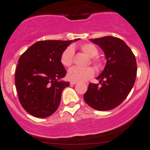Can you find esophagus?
Returning a JSON list of instances; mask_svg holds the SVG:
<instances>
[{
	"instance_id": "esophagus-1",
	"label": "esophagus",
	"mask_w": 150,
	"mask_h": 150,
	"mask_svg": "<svg viewBox=\"0 0 150 150\" xmlns=\"http://www.w3.org/2000/svg\"><path fill=\"white\" fill-rule=\"evenodd\" d=\"M70 84H77V81H71L70 82Z\"/></svg>"
}]
</instances>
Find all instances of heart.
<instances>
[{
	"label": "heart",
	"mask_w": 150,
	"mask_h": 150,
	"mask_svg": "<svg viewBox=\"0 0 150 150\" xmlns=\"http://www.w3.org/2000/svg\"><path fill=\"white\" fill-rule=\"evenodd\" d=\"M80 50L85 53L90 57H94L98 53V48L93 44L87 43L80 45ZM74 48L69 47L63 52L60 57V62L64 66L69 67L72 64L74 56ZM93 63L95 65L98 64V60L97 59H93ZM94 75V70L91 67L79 68L74 66L68 71L67 77L69 79L74 81H85Z\"/></svg>",
	"instance_id": "obj_1"
}]
</instances>
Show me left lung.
Instances as JSON below:
<instances>
[{"mask_svg":"<svg viewBox=\"0 0 150 150\" xmlns=\"http://www.w3.org/2000/svg\"><path fill=\"white\" fill-rule=\"evenodd\" d=\"M103 51L106 63L96 78L99 84L90 83L84 100L90 107L108 111L119 106L133 88L136 77V57L122 39L114 36L90 39Z\"/></svg>","mask_w":150,"mask_h":150,"instance_id":"8db88e82","label":"left lung"}]
</instances>
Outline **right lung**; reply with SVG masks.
Masks as SVG:
<instances>
[{"instance_id": "obj_1", "label": "right lung", "mask_w": 150, "mask_h": 150, "mask_svg": "<svg viewBox=\"0 0 150 150\" xmlns=\"http://www.w3.org/2000/svg\"><path fill=\"white\" fill-rule=\"evenodd\" d=\"M79 40L40 41L20 56L15 86L20 103L30 115L44 118L57 109L62 92L70 84L61 80L66 71L60 57L72 42Z\"/></svg>"}]
</instances>
